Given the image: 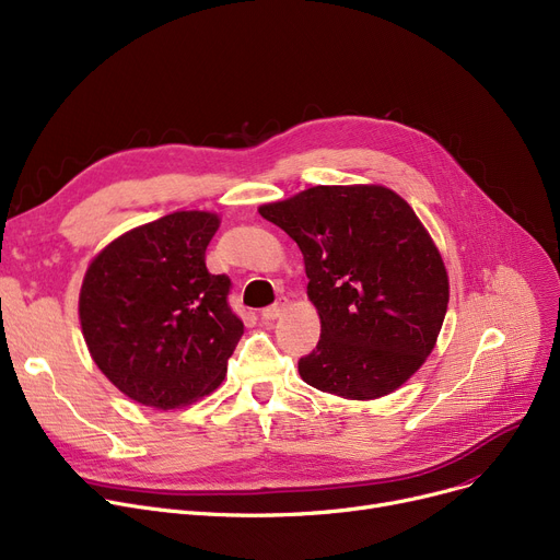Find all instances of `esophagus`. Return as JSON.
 I'll list each match as a JSON object with an SVG mask.
<instances>
[{
	"instance_id": "obj_1",
	"label": "esophagus",
	"mask_w": 560,
	"mask_h": 560,
	"mask_svg": "<svg viewBox=\"0 0 560 560\" xmlns=\"http://www.w3.org/2000/svg\"><path fill=\"white\" fill-rule=\"evenodd\" d=\"M288 311V300H279L277 304H272V306H267V308H262L260 311V315H262V320H277V318H281V315Z\"/></svg>"
}]
</instances>
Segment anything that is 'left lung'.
I'll use <instances>...</instances> for the list:
<instances>
[{"instance_id":"obj_1","label":"left lung","mask_w":560,"mask_h":560,"mask_svg":"<svg viewBox=\"0 0 560 560\" xmlns=\"http://www.w3.org/2000/svg\"><path fill=\"white\" fill-rule=\"evenodd\" d=\"M258 212L298 242L320 340L300 375L325 394H394L436 346L448 272L411 206L384 185H318Z\"/></svg>"}]
</instances>
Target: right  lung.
<instances>
[{"label": "right lung", "mask_w": 560, "mask_h": 560, "mask_svg": "<svg viewBox=\"0 0 560 560\" xmlns=\"http://www.w3.org/2000/svg\"><path fill=\"white\" fill-rule=\"evenodd\" d=\"M222 220L178 210L112 240L86 267L80 325L95 366L130 400L176 409L212 394L245 325L206 249Z\"/></svg>", "instance_id": "obj_1"}]
</instances>
